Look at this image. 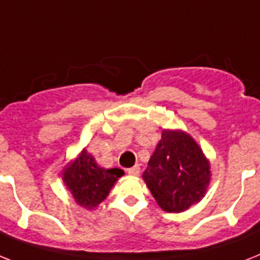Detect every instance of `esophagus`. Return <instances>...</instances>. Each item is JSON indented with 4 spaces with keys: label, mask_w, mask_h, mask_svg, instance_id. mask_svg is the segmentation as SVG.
<instances>
[{
    "label": "esophagus",
    "mask_w": 260,
    "mask_h": 260,
    "mask_svg": "<svg viewBox=\"0 0 260 260\" xmlns=\"http://www.w3.org/2000/svg\"><path fill=\"white\" fill-rule=\"evenodd\" d=\"M126 172H128V175H131V176H137V175L140 174V167L139 166L132 167V168H129Z\"/></svg>",
    "instance_id": "esophagus-1"
}]
</instances>
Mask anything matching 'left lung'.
Instances as JSON below:
<instances>
[{
  "label": "left lung",
  "mask_w": 260,
  "mask_h": 260,
  "mask_svg": "<svg viewBox=\"0 0 260 260\" xmlns=\"http://www.w3.org/2000/svg\"><path fill=\"white\" fill-rule=\"evenodd\" d=\"M143 179L164 211L181 212L206 193L210 164L191 136L163 131Z\"/></svg>",
  "instance_id": "8db88e82"
}]
</instances>
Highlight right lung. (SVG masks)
<instances>
[{
	"instance_id": "right-lung-1",
	"label": "right lung",
	"mask_w": 260,
	"mask_h": 260,
	"mask_svg": "<svg viewBox=\"0 0 260 260\" xmlns=\"http://www.w3.org/2000/svg\"><path fill=\"white\" fill-rule=\"evenodd\" d=\"M124 171L120 168L104 170L97 166L93 156L86 151L64 171V181L75 200L81 207L93 208L108 196L116 180L123 176Z\"/></svg>"
}]
</instances>
